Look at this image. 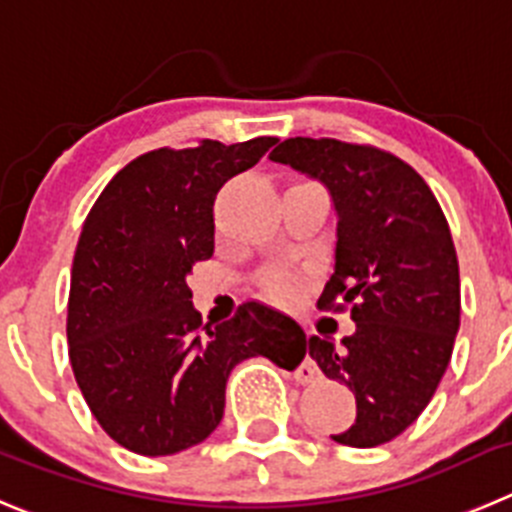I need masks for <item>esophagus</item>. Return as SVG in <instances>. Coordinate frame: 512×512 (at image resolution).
I'll return each instance as SVG.
<instances>
[{
	"label": "esophagus",
	"mask_w": 512,
	"mask_h": 512,
	"mask_svg": "<svg viewBox=\"0 0 512 512\" xmlns=\"http://www.w3.org/2000/svg\"><path fill=\"white\" fill-rule=\"evenodd\" d=\"M315 374H318V371H315V366L313 364H305L303 371H300V379H303V381H313Z\"/></svg>",
	"instance_id": "1"
}]
</instances>
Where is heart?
<instances>
[{
	"instance_id": "heart-1",
	"label": "heart",
	"mask_w": 512,
	"mask_h": 512,
	"mask_svg": "<svg viewBox=\"0 0 512 512\" xmlns=\"http://www.w3.org/2000/svg\"><path fill=\"white\" fill-rule=\"evenodd\" d=\"M262 288H265V293L272 295V298L293 300L295 295H298V278H295L293 272L275 267V270L262 275Z\"/></svg>"
}]
</instances>
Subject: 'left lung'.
<instances>
[{
  "label": "left lung",
  "mask_w": 512,
  "mask_h": 512,
  "mask_svg": "<svg viewBox=\"0 0 512 512\" xmlns=\"http://www.w3.org/2000/svg\"><path fill=\"white\" fill-rule=\"evenodd\" d=\"M270 159L323 181L338 214L336 265L318 305L348 310L356 331L341 343L308 338L323 374L356 396V419L333 442H391L434 396L460 331L450 224L427 181L384 148L298 136Z\"/></svg>",
  "instance_id": "left-lung-1"
}]
</instances>
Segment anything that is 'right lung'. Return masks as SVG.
<instances>
[{
	"instance_id": "add662e5",
	"label": "right lung",
	"mask_w": 512,
	"mask_h": 512,
	"mask_svg": "<svg viewBox=\"0 0 512 512\" xmlns=\"http://www.w3.org/2000/svg\"><path fill=\"white\" fill-rule=\"evenodd\" d=\"M278 138L156 148L123 166L85 217L68 298L75 381L100 427L146 457L204 442L224 414L237 364L265 356L295 369L305 333L247 300L202 326L186 275L214 252V199Z\"/></svg>"
}]
</instances>
